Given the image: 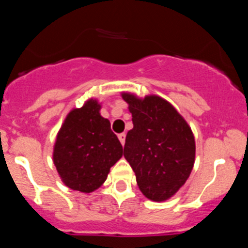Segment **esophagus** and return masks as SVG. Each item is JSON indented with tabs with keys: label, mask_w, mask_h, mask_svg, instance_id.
<instances>
[{
	"label": "esophagus",
	"mask_w": 248,
	"mask_h": 248,
	"mask_svg": "<svg viewBox=\"0 0 248 248\" xmlns=\"http://www.w3.org/2000/svg\"><path fill=\"white\" fill-rule=\"evenodd\" d=\"M125 133H122V134H119L118 135V138H119V140H120V143H122V145H124V144H125Z\"/></svg>",
	"instance_id": "obj_1"
}]
</instances>
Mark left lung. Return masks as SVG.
<instances>
[{"instance_id":"8db88e82","label":"left lung","mask_w":248,"mask_h":248,"mask_svg":"<svg viewBox=\"0 0 248 248\" xmlns=\"http://www.w3.org/2000/svg\"><path fill=\"white\" fill-rule=\"evenodd\" d=\"M122 98L128 103L134 125L126 134L124 157L145 198L157 202L169 200L194 168V133L174 105L159 95L140 98L123 92Z\"/></svg>"}]
</instances>
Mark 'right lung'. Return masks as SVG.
Listing matches in <instances>:
<instances>
[{
    "mask_svg": "<svg viewBox=\"0 0 248 248\" xmlns=\"http://www.w3.org/2000/svg\"><path fill=\"white\" fill-rule=\"evenodd\" d=\"M95 98L67 114L57 133L53 163L61 180L69 189L89 194L104 184L110 168L123 156V146L100 115Z\"/></svg>",
    "mask_w": 248,
    "mask_h": 248,
    "instance_id": "1",
    "label": "right lung"
}]
</instances>
